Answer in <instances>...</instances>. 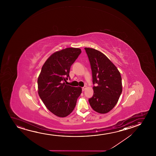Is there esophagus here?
<instances>
[{
	"mask_svg": "<svg viewBox=\"0 0 156 156\" xmlns=\"http://www.w3.org/2000/svg\"><path fill=\"white\" fill-rule=\"evenodd\" d=\"M87 88V86H85L84 87L82 88V90H83V91H84V90H85Z\"/></svg>",
	"mask_w": 156,
	"mask_h": 156,
	"instance_id": "esophagus-1",
	"label": "esophagus"
}]
</instances>
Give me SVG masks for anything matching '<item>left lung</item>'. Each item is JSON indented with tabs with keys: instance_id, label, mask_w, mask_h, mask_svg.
Masks as SVG:
<instances>
[{
	"instance_id": "8db88e82",
	"label": "left lung",
	"mask_w": 156,
	"mask_h": 156,
	"mask_svg": "<svg viewBox=\"0 0 156 156\" xmlns=\"http://www.w3.org/2000/svg\"><path fill=\"white\" fill-rule=\"evenodd\" d=\"M91 66L94 95L89 103L94 111L108 113L115 107L122 92V77L117 67L99 51L85 47Z\"/></svg>"
}]
</instances>
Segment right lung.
Returning a JSON list of instances; mask_svg holds the SVG:
<instances>
[{"label": "right lung", "instance_id": "obj_1", "mask_svg": "<svg viewBox=\"0 0 156 156\" xmlns=\"http://www.w3.org/2000/svg\"><path fill=\"white\" fill-rule=\"evenodd\" d=\"M81 52L80 48L70 47L56 51L47 58L39 75V96L48 110L59 117H66L73 112L81 94V87L63 82Z\"/></svg>", "mask_w": 156, "mask_h": 156}]
</instances>
